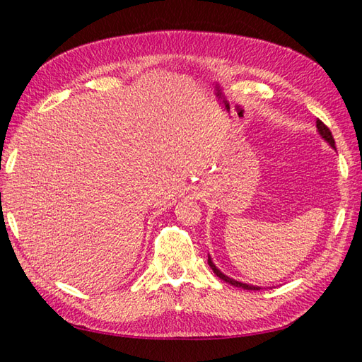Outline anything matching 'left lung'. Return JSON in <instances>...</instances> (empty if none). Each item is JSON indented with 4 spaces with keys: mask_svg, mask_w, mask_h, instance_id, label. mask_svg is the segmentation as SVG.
Wrapping results in <instances>:
<instances>
[{
    "mask_svg": "<svg viewBox=\"0 0 362 362\" xmlns=\"http://www.w3.org/2000/svg\"><path fill=\"white\" fill-rule=\"evenodd\" d=\"M316 126H317V130H319V134L322 135V138H324L325 141H328L329 146H332V148H334V138H333V135H332V130H329L320 119H317ZM209 264H210V267L213 269V272L216 274L221 280H224L226 283L232 284V286L243 288V289H249V291H258V289H261V288H258V286H252V284H245V283H241V281H236V280H233V279H230V276L224 275V274H222V272L219 271V269H218L216 266L213 264V261H211L210 257H209Z\"/></svg>",
    "mask_w": 362,
    "mask_h": 362,
    "instance_id": "8db88e82",
    "label": "left lung"
}]
</instances>
